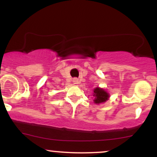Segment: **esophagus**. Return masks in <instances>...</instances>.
I'll list each match as a JSON object with an SVG mask.
<instances>
[{
  "instance_id": "34e87169",
  "label": "esophagus",
  "mask_w": 157,
  "mask_h": 157,
  "mask_svg": "<svg viewBox=\"0 0 157 157\" xmlns=\"http://www.w3.org/2000/svg\"><path fill=\"white\" fill-rule=\"evenodd\" d=\"M76 81H77V80H76Z\"/></svg>"
}]
</instances>
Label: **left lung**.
Masks as SVG:
<instances>
[{
	"instance_id": "1",
	"label": "left lung",
	"mask_w": 157,
	"mask_h": 157,
	"mask_svg": "<svg viewBox=\"0 0 157 157\" xmlns=\"http://www.w3.org/2000/svg\"><path fill=\"white\" fill-rule=\"evenodd\" d=\"M94 96L95 97L94 101L97 104L105 102L109 97V94L106 92L105 91H104L103 89H100V88H96L94 90Z\"/></svg>"
}]
</instances>
